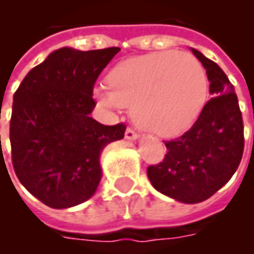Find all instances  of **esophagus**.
Instances as JSON below:
<instances>
[{
	"label": "esophagus",
	"mask_w": 254,
	"mask_h": 254,
	"mask_svg": "<svg viewBox=\"0 0 254 254\" xmlns=\"http://www.w3.org/2000/svg\"><path fill=\"white\" fill-rule=\"evenodd\" d=\"M125 138L127 140H137L138 134L133 129H127V132H125Z\"/></svg>",
	"instance_id": "1"
}]
</instances>
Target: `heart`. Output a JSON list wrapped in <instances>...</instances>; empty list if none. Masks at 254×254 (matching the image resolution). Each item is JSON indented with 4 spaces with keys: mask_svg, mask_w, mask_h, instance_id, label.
<instances>
[{
    "mask_svg": "<svg viewBox=\"0 0 254 254\" xmlns=\"http://www.w3.org/2000/svg\"><path fill=\"white\" fill-rule=\"evenodd\" d=\"M109 85L94 87L95 99L111 110L132 107L134 124L159 137L187 132L208 98L205 70L187 53L156 52L125 60L111 69Z\"/></svg>",
    "mask_w": 254,
    "mask_h": 254,
    "instance_id": "b5f03b06",
    "label": "heart"
}]
</instances>
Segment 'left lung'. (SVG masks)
I'll return each mask as SVG.
<instances>
[{"instance_id": "1", "label": "left lung", "mask_w": 254, "mask_h": 254, "mask_svg": "<svg viewBox=\"0 0 254 254\" xmlns=\"http://www.w3.org/2000/svg\"><path fill=\"white\" fill-rule=\"evenodd\" d=\"M190 50L205 69L212 98L188 132L166 141L163 162L147 169L156 190L185 204L204 201L224 187L244 152V124L234 85L218 64Z\"/></svg>"}]
</instances>
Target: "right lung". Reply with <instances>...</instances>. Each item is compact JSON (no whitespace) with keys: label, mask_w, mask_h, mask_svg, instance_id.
<instances>
[{"label":"right lung","mask_w":254,"mask_h":254,"mask_svg":"<svg viewBox=\"0 0 254 254\" xmlns=\"http://www.w3.org/2000/svg\"><path fill=\"white\" fill-rule=\"evenodd\" d=\"M118 52L58 49L14 92L9 132L14 173L47 207L70 208L94 196L102 151L124 138V124L107 127L91 117L95 81Z\"/></svg>","instance_id":"obj_1"}]
</instances>
